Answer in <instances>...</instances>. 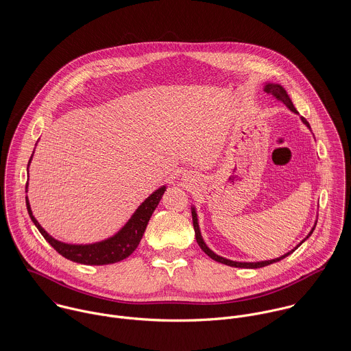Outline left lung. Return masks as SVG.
<instances>
[{
  "instance_id": "left-lung-1",
  "label": "left lung",
  "mask_w": 351,
  "mask_h": 351,
  "mask_svg": "<svg viewBox=\"0 0 351 351\" xmlns=\"http://www.w3.org/2000/svg\"><path fill=\"white\" fill-rule=\"evenodd\" d=\"M263 90H265L267 95H270L274 100H277L278 102H282L284 105H287L292 112L299 113V112L296 110V108L293 106V102H292V100L289 99V96H288L287 90H285L281 85H278V84H269V82H267V84L265 85V88H263ZM301 121H302L308 128H311V127H309V124H308V121H306L304 117H301ZM192 219H193V227H195L196 241H197V243H199L201 250L204 251L209 258H212V259H213V261H216V262H220V263H224V265H228V266H232V267H245V269H258V267H263V266H267V265H271V263H274V262H278V261L284 259L285 256H288L289 254H292L293 251L296 250L304 241H306V239L311 237V234L313 232L315 227H316V226H313V228L311 230V232L306 235V238L301 242L300 245H298L293 250L289 251V252H287V254H284V255H281L280 258L270 259V261H261V262H237V261H230V259H226V258H223V256H220V255L215 254L213 251L210 250V249L204 243L202 237H201L199 221H197V213H196V210H195V208H193V206H192Z\"/></svg>"
}]
</instances>
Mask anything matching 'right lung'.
Wrapping results in <instances>:
<instances>
[{
  "label": "right lung",
  "mask_w": 351,
  "mask_h": 351,
  "mask_svg": "<svg viewBox=\"0 0 351 351\" xmlns=\"http://www.w3.org/2000/svg\"><path fill=\"white\" fill-rule=\"evenodd\" d=\"M29 162H28V166H29ZM165 191H166V186H162L158 191H155L149 199L143 201L142 205L135 210L132 217L128 220V223L116 235H113L106 241L97 242L93 245H67L53 239L43 230L39 221L34 217L28 197H25V202H27L29 217L34 221V224L38 227L39 232L62 256L84 265H108V263H114L125 259L138 247L146 231V227L149 224L151 215L158 206Z\"/></svg>",
  "instance_id": "1"
}]
</instances>
